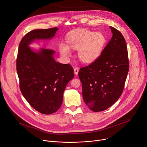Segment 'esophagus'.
<instances>
[{"instance_id": "esophagus-1", "label": "esophagus", "mask_w": 147, "mask_h": 147, "mask_svg": "<svg viewBox=\"0 0 147 147\" xmlns=\"http://www.w3.org/2000/svg\"><path fill=\"white\" fill-rule=\"evenodd\" d=\"M79 71V68H75L74 69V72L75 75H78V74Z\"/></svg>"}]
</instances>
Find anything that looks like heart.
<instances>
[{
    "label": "heart",
    "mask_w": 147,
    "mask_h": 147,
    "mask_svg": "<svg viewBox=\"0 0 147 147\" xmlns=\"http://www.w3.org/2000/svg\"><path fill=\"white\" fill-rule=\"evenodd\" d=\"M105 42V37L102 33H94L86 30H78L67 37L69 47L78 50V57L84 63H90L98 58ZM59 51L64 57L71 55L69 48L64 43L60 45Z\"/></svg>",
    "instance_id": "b5f03b06"
}]
</instances>
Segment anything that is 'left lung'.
Returning <instances> with one entry per match:
<instances>
[{
    "mask_svg": "<svg viewBox=\"0 0 147 147\" xmlns=\"http://www.w3.org/2000/svg\"><path fill=\"white\" fill-rule=\"evenodd\" d=\"M110 27L113 36L101 55L79 71L83 101L94 112L105 110L117 101L129 71L126 40L118 30Z\"/></svg>",
    "mask_w": 147,
    "mask_h": 147,
    "instance_id": "obj_1",
    "label": "left lung"
}]
</instances>
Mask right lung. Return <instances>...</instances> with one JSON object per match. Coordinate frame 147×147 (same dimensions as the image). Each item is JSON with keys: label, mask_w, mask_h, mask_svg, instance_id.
<instances>
[{"label": "right lung", "mask_w": 147, "mask_h": 147, "mask_svg": "<svg viewBox=\"0 0 147 147\" xmlns=\"http://www.w3.org/2000/svg\"><path fill=\"white\" fill-rule=\"evenodd\" d=\"M57 27L33 30L21 39L17 58V71L22 95L34 109L44 114L57 112L63 99L68 83L74 76L70 64H63L53 58L55 51L42 48L38 52L28 45L35 39H49Z\"/></svg>", "instance_id": "right-lung-1"}]
</instances>
